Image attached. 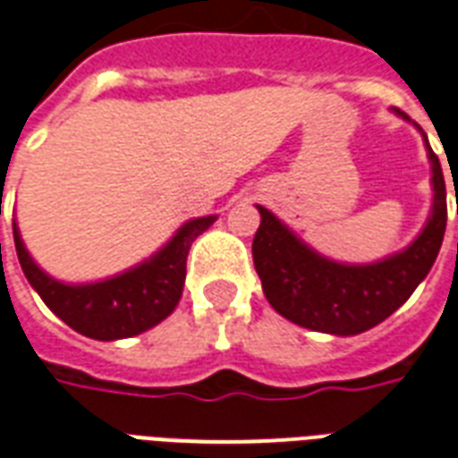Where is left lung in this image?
<instances>
[{"label": "left lung", "instance_id": "1", "mask_svg": "<svg viewBox=\"0 0 458 458\" xmlns=\"http://www.w3.org/2000/svg\"><path fill=\"white\" fill-rule=\"evenodd\" d=\"M395 114L408 118L401 108ZM428 155L435 184L432 216L408 250L384 262L364 267L330 262L303 245L276 216L257 206L262 223L252 242V259L264 296L276 313L318 333L359 335L384 323L412 296L432 269L446 230L445 174L429 143Z\"/></svg>", "mask_w": 458, "mask_h": 458}]
</instances>
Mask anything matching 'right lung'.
Instances as JSON below:
<instances>
[{"label": "right lung", "mask_w": 458, "mask_h": 458, "mask_svg": "<svg viewBox=\"0 0 458 458\" xmlns=\"http://www.w3.org/2000/svg\"><path fill=\"white\" fill-rule=\"evenodd\" d=\"M216 216L189 220L157 255L131 272L84 286H67L40 272L13 223V242L21 269L43 303L72 330L91 340H123L165 320L177 308L186 276L189 247Z\"/></svg>", "instance_id": "obj_1"}]
</instances>
